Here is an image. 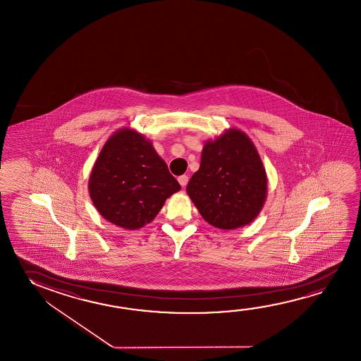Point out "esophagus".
Listing matches in <instances>:
<instances>
[{
  "mask_svg": "<svg viewBox=\"0 0 361 361\" xmlns=\"http://www.w3.org/2000/svg\"><path fill=\"white\" fill-rule=\"evenodd\" d=\"M178 180L180 185H181L183 188H185V186L188 185V183H189V176H188V175H181V176H178Z\"/></svg>",
  "mask_w": 361,
  "mask_h": 361,
  "instance_id": "34e87169",
  "label": "esophagus"
}]
</instances>
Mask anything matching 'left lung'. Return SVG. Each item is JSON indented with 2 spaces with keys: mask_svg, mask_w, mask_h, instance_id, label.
I'll return each instance as SVG.
<instances>
[{
  "mask_svg": "<svg viewBox=\"0 0 361 361\" xmlns=\"http://www.w3.org/2000/svg\"><path fill=\"white\" fill-rule=\"evenodd\" d=\"M186 191L216 228L231 231L253 221L267 195L266 170L255 145L239 130L207 141Z\"/></svg>",
  "mask_w": 361,
  "mask_h": 361,
  "instance_id": "left-lung-1",
  "label": "left lung"
}]
</instances>
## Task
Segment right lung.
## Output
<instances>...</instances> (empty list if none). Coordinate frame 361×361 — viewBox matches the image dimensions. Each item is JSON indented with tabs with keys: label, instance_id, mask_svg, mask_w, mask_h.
I'll return each mask as SVG.
<instances>
[{
	"label": "right lung",
	"instance_id": "obj_1",
	"mask_svg": "<svg viewBox=\"0 0 361 361\" xmlns=\"http://www.w3.org/2000/svg\"><path fill=\"white\" fill-rule=\"evenodd\" d=\"M180 189L152 143L128 128L106 141L89 180L97 210L128 231L151 223L166 199Z\"/></svg>",
	"mask_w": 361,
	"mask_h": 361
}]
</instances>
